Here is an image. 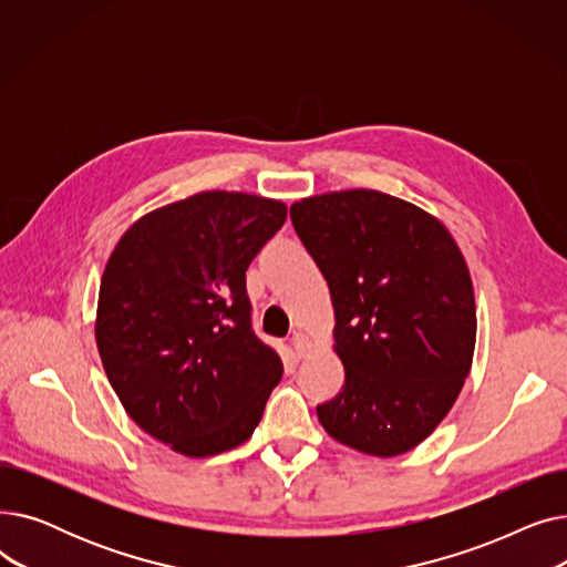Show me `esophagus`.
I'll return each instance as SVG.
<instances>
[{"instance_id": "obj_1", "label": "esophagus", "mask_w": 567, "mask_h": 567, "mask_svg": "<svg viewBox=\"0 0 567 567\" xmlns=\"http://www.w3.org/2000/svg\"><path fill=\"white\" fill-rule=\"evenodd\" d=\"M289 342H291V349L296 351V355H299V359H301V355H306L308 349H310V342H308V338L303 333H293Z\"/></svg>"}]
</instances>
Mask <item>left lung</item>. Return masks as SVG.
Wrapping results in <instances>:
<instances>
[{"instance_id":"left-lung-1","label":"left lung","mask_w":567,"mask_h":567,"mask_svg":"<svg viewBox=\"0 0 567 567\" xmlns=\"http://www.w3.org/2000/svg\"><path fill=\"white\" fill-rule=\"evenodd\" d=\"M289 216L329 282L344 365L319 423L349 449L402 455L434 432L471 370L466 261L436 218L377 190L308 197Z\"/></svg>"}]
</instances>
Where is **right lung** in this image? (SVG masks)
Wrapping results in <instances>:
<instances>
[{
  "mask_svg": "<svg viewBox=\"0 0 567 567\" xmlns=\"http://www.w3.org/2000/svg\"><path fill=\"white\" fill-rule=\"evenodd\" d=\"M282 202L199 193L140 218L107 259L96 344L131 419L188 457L248 441L282 377L252 331L246 271Z\"/></svg>",
  "mask_w": 567,
  "mask_h": 567,
  "instance_id": "1",
  "label": "right lung"
}]
</instances>
